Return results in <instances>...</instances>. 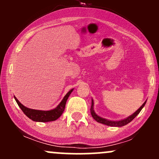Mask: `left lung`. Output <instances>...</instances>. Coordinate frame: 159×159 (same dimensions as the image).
I'll return each instance as SVG.
<instances>
[{"instance_id": "1", "label": "left lung", "mask_w": 159, "mask_h": 159, "mask_svg": "<svg viewBox=\"0 0 159 159\" xmlns=\"http://www.w3.org/2000/svg\"><path fill=\"white\" fill-rule=\"evenodd\" d=\"M145 104H146V102L141 105V107H140L138 111H136L132 115H131L130 116H129V117L126 118V119H124L123 120H120V121H111V120H105V119H104V118H102V117H100V116H98V115L94 112L93 100V99H92V104H91V107H90V113H91V115H92V116L93 117V119L96 120V121H97L98 123L105 124V125H109V126L121 127V126H123V125H126V124H128V123H129L131 121H132V120H133V119H134L137 115H138L140 112V111H141L142 108L144 107Z\"/></svg>"}]
</instances>
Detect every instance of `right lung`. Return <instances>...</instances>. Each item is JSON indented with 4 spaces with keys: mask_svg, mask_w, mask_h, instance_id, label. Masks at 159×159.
<instances>
[{
    "mask_svg": "<svg viewBox=\"0 0 159 159\" xmlns=\"http://www.w3.org/2000/svg\"><path fill=\"white\" fill-rule=\"evenodd\" d=\"M72 90H73V89L71 90L70 91H69L66 93V95L64 96V98H63L61 102L57 105V107L51 111H39L28 108V107L24 106L22 104L20 103L19 100H18L15 96H14V98H15L18 105L20 107V108L21 109V111H23L24 114L26 115L27 117L30 118V119L32 120L33 121L43 122V123H45V122L54 121V120L58 119V118L61 116L63 112L64 111L67 99H68L69 95L71 94Z\"/></svg>",
    "mask_w": 159,
    "mask_h": 159,
    "instance_id": "obj_1",
    "label": "right lung"
}]
</instances>
